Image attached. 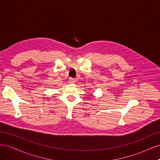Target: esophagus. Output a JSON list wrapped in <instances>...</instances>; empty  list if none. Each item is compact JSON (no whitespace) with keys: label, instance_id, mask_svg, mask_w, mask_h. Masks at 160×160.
<instances>
[{"label":"esophagus","instance_id":"obj_1","mask_svg":"<svg viewBox=\"0 0 160 160\" xmlns=\"http://www.w3.org/2000/svg\"><path fill=\"white\" fill-rule=\"evenodd\" d=\"M69 82L70 83H74V82H75V79L72 78V77H70V78L69 79Z\"/></svg>","mask_w":160,"mask_h":160}]
</instances>
